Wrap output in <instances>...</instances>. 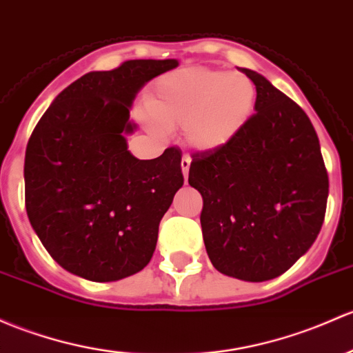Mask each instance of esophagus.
I'll list each match as a JSON object with an SVG mask.
<instances>
[{
  "instance_id": "34e87169",
  "label": "esophagus",
  "mask_w": 353,
  "mask_h": 353,
  "mask_svg": "<svg viewBox=\"0 0 353 353\" xmlns=\"http://www.w3.org/2000/svg\"><path fill=\"white\" fill-rule=\"evenodd\" d=\"M181 167H183V174L184 177L188 179V172H189V167H191V157L188 154L183 155V161H181Z\"/></svg>"
}]
</instances>
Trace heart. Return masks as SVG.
<instances>
[{
	"instance_id": "obj_1",
	"label": "heart",
	"mask_w": 353,
	"mask_h": 353,
	"mask_svg": "<svg viewBox=\"0 0 353 353\" xmlns=\"http://www.w3.org/2000/svg\"><path fill=\"white\" fill-rule=\"evenodd\" d=\"M257 103L255 84L243 74L214 69H181L155 84L152 113L155 133L184 125V137L198 150H214L247 127Z\"/></svg>"
}]
</instances>
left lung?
<instances>
[{
    "label": "left lung",
    "mask_w": 353,
    "mask_h": 353,
    "mask_svg": "<svg viewBox=\"0 0 353 353\" xmlns=\"http://www.w3.org/2000/svg\"><path fill=\"white\" fill-rule=\"evenodd\" d=\"M255 113L226 145L192 155L189 184L203 196V240L214 269L250 283L274 279L316 240L328 172L307 114L264 76Z\"/></svg>",
    "instance_id": "left-lung-1"
}]
</instances>
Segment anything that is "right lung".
I'll return each mask as SVG.
<instances>
[{
	"label": "right lung",
	"instance_id": "obj_1",
	"mask_svg": "<svg viewBox=\"0 0 353 353\" xmlns=\"http://www.w3.org/2000/svg\"><path fill=\"white\" fill-rule=\"evenodd\" d=\"M176 59H135L88 72L33 128L25 152V206L50 257L94 283L123 279L150 262L159 223L183 186L181 150L150 161L130 154V106Z\"/></svg>",
	"mask_w": 353,
	"mask_h": 353
}]
</instances>
